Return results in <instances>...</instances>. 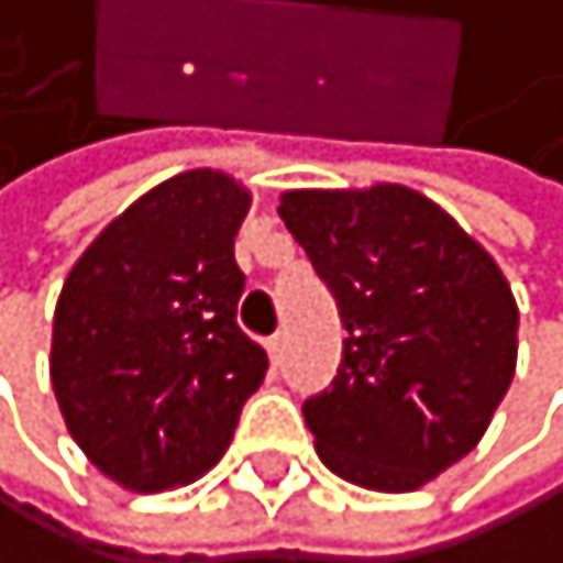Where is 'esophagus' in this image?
<instances>
[{"label": "esophagus", "mask_w": 563, "mask_h": 563, "mask_svg": "<svg viewBox=\"0 0 563 563\" xmlns=\"http://www.w3.org/2000/svg\"><path fill=\"white\" fill-rule=\"evenodd\" d=\"M267 346V357H271V365L278 368L282 365V357H285V332H274L271 340L264 343Z\"/></svg>", "instance_id": "34e87169"}]
</instances>
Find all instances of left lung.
<instances>
[{"mask_svg":"<svg viewBox=\"0 0 563 563\" xmlns=\"http://www.w3.org/2000/svg\"><path fill=\"white\" fill-rule=\"evenodd\" d=\"M278 217L340 307L332 387L303 401L335 477L416 492L477 449L517 368L499 264L438 201L401 184L285 191Z\"/></svg>","mask_w":563,"mask_h":563,"instance_id":"8db88e82","label":"left lung"}]
</instances>
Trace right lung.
I'll return each mask as SVG.
<instances>
[{
    "label": "right lung",
    "mask_w": 563,
    "mask_h": 563,
    "mask_svg": "<svg viewBox=\"0 0 563 563\" xmlns=\"http://www.w3.org/2000/svg\"><path fill=\"white\" fill-rule=\"evenodd\" d=\"M249 201L228 173L173 176L93 238L60 289L53 394L86 460L130 492L217 466L264 383V346L234 321Z\"/></svg>",
    "instance_id": "right-lung-1"
}]
</instances>
